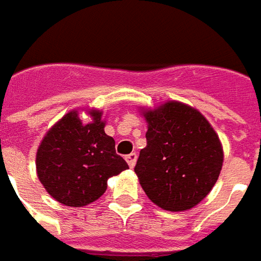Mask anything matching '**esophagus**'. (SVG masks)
Here are the masks:
<instances>
[{"label":"esophagus","instance_id":"1","mask_svg":"<svg viewBox=\"0 0 261 261\" xmlns=\"http://www.w3.org/2000/svg\"><path fill=\"white\" fill-rule=\"evenodd\" d=\"M125 159H126V162H127V164H129V167L132 169L135 164H136V159H138V154H136V153H130V154H127Z\"/></svg>","mask_w":261,"mask_h":261}]
</instances>
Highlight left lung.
Wrapping results in <instances>:
<instances>
[{
	"label": "left lung",
	"instance_id": "8db88e82",
	"mask_svg": "<svg viewBox=\"0 0 261 261\" xmlns=\"http://www.w3.org/2000/svg\"><path fill=\"white\" fill-rule=\"evenodd\" d=\"M146 145L135 166L146 195L163 210L193 208L215 186L223 163L221 142L198 111L167 102L145 114Z\"/></svg>",
	"mask_w": 261,
	"mask_h": 261
}]
</instances>
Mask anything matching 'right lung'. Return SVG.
<instances>
[{"instance_id":"obj_1","label":"right lung","mask_w":261,"mask_h":261,"mask_svg":"<svg viewBox=\"0 0 261 261\" xmlns=\"http://www.w3.org/2000/svg\"><path fill=\"white\" fill-rule=\"evenodd\" d=\"M91 115V123L84 125L75 111L68 112L47 132L36 154L40 182L68 206L94 202L105 193L108 178L129 167L104 132L101 112Z\"/></svg>"}]
</instances>
